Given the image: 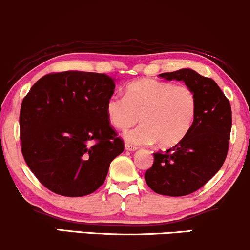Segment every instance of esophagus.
Wrapping results in <instances>:
<instances>
[{
  "mask_svg": "<svg viewBox=\"0 0 250 250\" xmlns=\"http://www.w3.org/2000/svg\"><path fill=\"white\" fill-rule=\"evenodd\" d=\"M137 148H138L137 146L130 145V144H126V145H125V149H127V151H136Z\"/></svg>",
  "mask_w": 250,
  "mask_h": 250,
  "instance_id": "34e87169",
  "label": "esophagus"
}]
</instances>
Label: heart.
I'll return each instance as SVG.
<instances>
[{
    "mask_svg": "<svg viewBox=\"0 0 250 250\" xmlns=\"http://www.w3.org/2000/svg\"><path fill=\"white\" fill-rule=\"evenodd\" d=\"M198 101L190 87L152 78L133 82L125 97L113 95L106 102L107 119L117 130H127L140 116L144 124L125 133L126 142L134 145H177L192 128Z\"/></svg>",
    "mask_w": 250,
    "mask_h": 250,
    "instance_id": "1",
    "label": "heart"
}]
</instances>
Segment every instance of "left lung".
Segmentation results:
<instances>
[{
    "instance_id": "left-lung-1",
    "label": "left lung",
    "mask_w": 250,
    "mask_h": 250,
    "mask_svg": "<svg viewBox=\"0 0 250 250\" xmlns=\"http://www.w3.org/2000/svg\"><path fill=\"white\" fill-rule=\"evenodd\" d=\"M160 77L183 81L194 91L198 110L194 124L180 143L153 153V165L145 172V181L158 194L188 195L206 185L224 165L229 147L230 104L212 78L194 70L165 72Z\"/></svg>"
}]
</instances>
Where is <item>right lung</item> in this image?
Returning <instances> with one entry per match:
<instances>
[{"label": "right lung", "mask_w": 250, "mask_h": 250, "mask_svg": "<svg viewBox=\"0 0 250 250\" xmlns=\"http://www.w3.org/2000/svg\"><path fill=\"white\" fill-rule=\"evenodd\" d=\"M114 79L105 73L64 71L43 76L23 98L21 148L40 183L63 196L91 194L124 151L106 116Z\"/></svg>", "instance_id": "obj_1"}]
</instances>
